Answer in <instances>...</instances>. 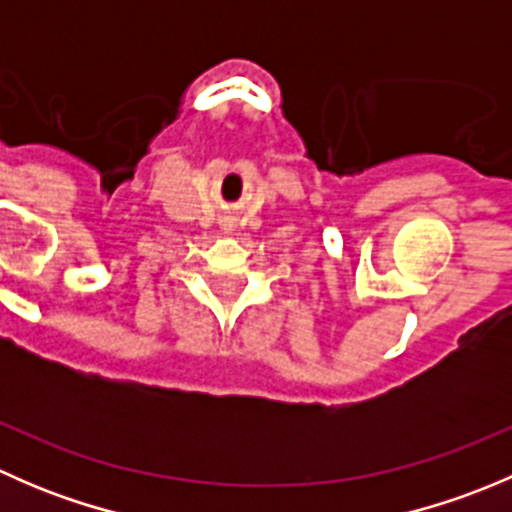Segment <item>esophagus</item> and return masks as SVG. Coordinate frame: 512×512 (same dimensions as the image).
I'll return each instance as SVG.
<instances>
[{
	"label": "esophagus",
	"mask_w": 512,
	"mask_h": 512,
	"mask_svg": "<svg viewBox=\"0 0 512 512\" xmlns=\"http://www.w3.org/2000/svg\"><path fill=\"white\" fill-rule=\"evenodd\" d=\"M225 230H230V227H225Z\"/></svg>",
	"instance_id": "esophagus-1"
}]
</instances>
